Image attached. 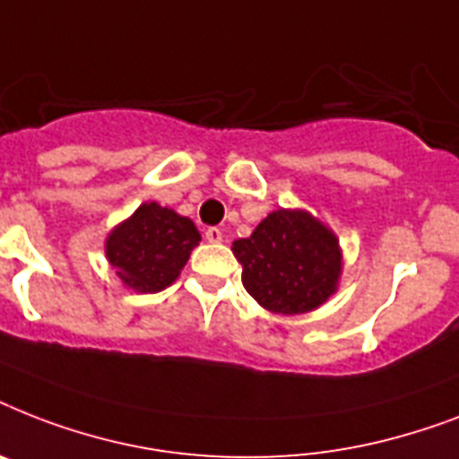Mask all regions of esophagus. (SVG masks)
Returning a JSON list of instances; mask_svg holds the SVG:
<instances>
[{
  "label": "esophagus",
  "mask_w": 459,
  "mask_h": 459,
  "mask_svg": "<svg viewBox=\"0 0 459 459\" xmlns=\"http://www.w3.org/2000/svg\"><path fill=\"white\" fill-rule=\"evenodd\" d=\"M204 240H207V243H221V240H223L221 229H216V226H212V229L204 230Z\"/></svg>",
  "instance_id": "34e87169"
}]
</instances>
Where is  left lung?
Instances as JSON below:
<instances>
[{
    "label": "left lung",
    "instance_id": "8db88e82",
    "mask_svg": "<svg viewBox=\"0 0 459 459\" xmlns=\"http://www.w3.org/2000/svg\"><path fill=\"white\" fill-rule=\"evenodd\" d=\"M230 250L243 264L245 290L276 314H305L324 305L342 272L333 230L302 209H276Z\"/></svg>",
    "mask_w": 459,
    "mask_h": 459
}]
</instances>
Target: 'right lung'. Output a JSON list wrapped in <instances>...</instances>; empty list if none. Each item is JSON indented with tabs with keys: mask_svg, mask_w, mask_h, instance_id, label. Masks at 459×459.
<instances>
[{
	"mask_svg": "<svg viewBox=\"0 0 459 459\" xmlns=\"http://www.w3.org/2000/svg\"><path fill=\"white\" fill-rule=\"evenodd\" d=\"M200 240V230L187 216L157 202H145L131 219L111 230L104 250L126 288L159 293L178 279Z\"/></svg>",
	"mask_w": 459,
	"mask_h": 459,
	"instance_id": "right-lung-1",
	"label": "right lung"
}]
</instances>
